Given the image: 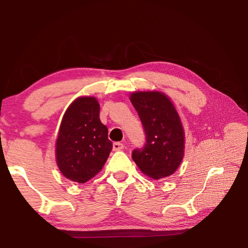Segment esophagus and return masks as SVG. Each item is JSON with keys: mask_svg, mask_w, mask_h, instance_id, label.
<instances>
[{"mask_svg": "<svg viewBox=\"0 0 248 248\" xmlns=\"http://www.w3.org/2000/svg\"><path fill=\"white\" fill-rule=\"evenodd\" d=\"M124 145L123 143H120V142H115L114 144H112V150L114 151H121L124 150Z\"/></svg>", "mask_w": 248, "mask_h": 248, "instance_id": "obj_1", "label": "esophagus"}]
</instances>
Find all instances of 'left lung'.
<instances>
[{
    "label": "left lung",
    "instance_id": "8db88e82",
    "mask_svg": "<svg viewBox=\"0 0 248 248\" xmlns=\"http://www.w3.org/2000/svg\"><path fill=\"white\" fill-rule=\"evenodd\" d=\"M130 100L145 134L144 145L132 151V159L151 178L170 176L184 156L185 134L177 110L161 92H136Z\"/></svg>",
    "mask_w": 248,
    "mask_h": 248
}]
</instances>
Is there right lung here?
<instances>
[{
  "label": "right lung",
  "instance_id": "1",
  "mask_svg": "<svg viewBox=\"0 0 248 248\" xmlns=\"http://www.w3.org/2000/svg\"><path fill=\"white\" fill-rule=\"evenodd\" d=\"M108 129L95 97H79L66 109L57 139V163L66 178L86 183L103 169L111 152Z\"/></svg>",
  "mask_w": 248,
  "mask_h": 248
}]
</instances>
